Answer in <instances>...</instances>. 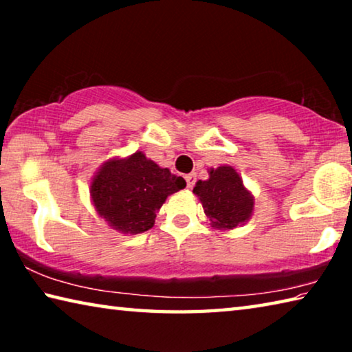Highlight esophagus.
<instances>
[{
  "label": "esophagus",
  "mask_w": 352,
  "mask_h": 352,
  "mask_svg": "<svg viewBox=\"0 0 352 352\" xmlns=\"http://www.w3.org/2000/svg\"><path fill=\"white\" fill-rule=\"evenodd\" d=\"M184 178H186V186H188V189H192L194 184H195V175H194V174H189V175H186Z\"/></svg>",
  "instance_id": "obj_1"
}]
</instances>
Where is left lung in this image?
Returning a JSON list of instances; mask_svg holds the SVG:
<instances>
[{"label":"left lung","mask_w":352,"mask_h":352,"mask_svg":"<svg viewBox=\"0 0 352 352\" xmlns=\"http://www.w3.org/2000/svg\"><path fill=\"white\" fill-rule=\"evenodd\" d=\"M210 178L195 183L192 192L204 206L206 219L217 230H234L253 216L254 197L243 186L242 177L233 166L222 164L208 169Z\"/></svg>","instance_id":"1"}]
</instances>
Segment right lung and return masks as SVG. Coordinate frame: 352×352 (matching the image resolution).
<instances>
[{
  "mask_svg": "<svg viewBox=\"0 0 352 352\" xmlns=\"http://www.w3.org/2000/svg\"><path fill=\"white\" fill-rule=\"evenodd\" d=\"M186 186L183 177L148 160L142 152L113 157L91 178L90 195L98 216L122 234L151 230L170 194Z\"/></svg>",
  "mask_w": 352,
  "mask_h": 352,
  "instance_id": "obj_1",
  "label": "right lung"
}]
</instances>
